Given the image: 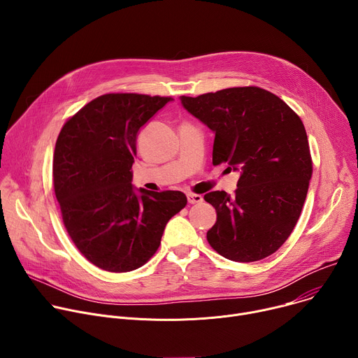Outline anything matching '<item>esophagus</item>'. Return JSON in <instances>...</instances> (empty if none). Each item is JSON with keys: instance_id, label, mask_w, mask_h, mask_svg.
I'll list each match as a JSON object with an SVG mask.
<instances>
[{"instance_id": "1", "label": "esophagus", "mask_w": 358, "mask_h": 358, "mask_svg": "<svg viewBox=\"0 0 358 358\" xmlns=\"http://www.w3.org/2000/svg\"><path fill=\"white\" fill-rule=\"evenodd\" d=\"M187 199L189 203H201L203 198L199 194H187Z\"/></svg>"}]
</instances>
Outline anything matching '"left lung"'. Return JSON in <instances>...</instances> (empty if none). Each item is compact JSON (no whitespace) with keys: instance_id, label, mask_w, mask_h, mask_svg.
I'll return each instance as SVG.
<instances>
[{"instance_id":"8db88e82","label":"left lung","mask_w":358,"mask_h":358,"mask_svg":"<svg viewBox=\"0 0 358 358\" xmlns=\"http://www.w3.org/2000/svg\"><path fill=\"white\" fill-rule=\"evenodd\" d=\"M180 99L215 133L213 164L241 171L232 196L225 191L203 195L217 211L207 232L210 245L235 262L269 257L292 234L313 173L300 117L280 97L257 86Z\"/></svg>"}]
</instances>
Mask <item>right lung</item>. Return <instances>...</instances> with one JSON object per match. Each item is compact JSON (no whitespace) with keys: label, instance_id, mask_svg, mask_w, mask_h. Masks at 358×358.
Masks as SVG:
<instances>
[{"label":"right lung","instance_id":"right-lung-1","mask_svg":"<svg viewBox=\"0 0 358 358\" xmlns=\"http://www.w3.org/2000/svg\"><path fill=\"white\" fill-rule=\"evenodd\" d=\"M171 97L101 94L62 127L52 176L64 225L83 257L108 272L143 266L160 246L167 222L187 206L181 191L136 192V140Z\"/></svg>","mask_w":358,"mask_h":358}]
</instances>
